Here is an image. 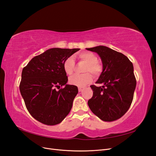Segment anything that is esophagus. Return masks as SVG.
Returning a JSON list of instances; mask_svg holds the SVG:
<instances>
[{
  "label": "esophagus",
  "instance_id": "34e87169",
  "mask_svg": "<svg viewBox=\"0 0 156 156\" xmlns=\"http://www.w3.org/2000/svg\"><path fill=\"white\" fill-rule=\"evenodd\" d=\"M78 90H79V92H81V91L83 90V88H81V87H79Z\"/></svg>",
  "mask_w": 156,
  "mask_h": 156
}]
</instances>
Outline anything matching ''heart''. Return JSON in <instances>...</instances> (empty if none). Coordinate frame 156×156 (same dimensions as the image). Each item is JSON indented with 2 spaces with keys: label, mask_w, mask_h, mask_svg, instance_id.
<instances>
[{
  "label": "heart",
  "mask_w": 156,
  "mask_h": 156,
  "mask_svg": "<svg viewBox=\"0 0 156 156\" xmlns=\"http://www.w3.org/2000/svg\"><path fill=\"white\" fill-rule=\"evenodd\" d=\"M79 58L85 62L87 65L84 66L83 72H87L81 75H74L70 77L69 82L71 84L78 87H84L90 83L92 80V75L88 73H92L94 76H98L102 72V65L98 61L97 56L90 52L80 53L78 55ZM74 60L72 57H68L64 60L63 68L65 72L68 75L73 73L74 68Z\"/></svg>",
  "instance_id": "1"
}]
</instances>
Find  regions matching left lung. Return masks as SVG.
Returning <instances> with one entry per match:
<instances>
[{
  "label": "left lung",
  "instance_id": "obj_1",
  "mask_svg": "<svg viewBox=\"0 0 156 156\" xmlns=\"http://www.w3.org/2000/svg\"><path fill=\"white\" fill-rule=\"evenodd\" d=\"M87 50L100 56L103 70L96 83L91 85L93 96L88 101L92 112L101 120L111 122L120 119L129 109L136 87L133 66L126 56L106 46Z\"/></svg>",
  "mask_w": 156,
  "mask_h": 156
}]
</instances>
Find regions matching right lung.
<instances>
[{
  "instance_id": "right-lung-1",
  "label": "right lung",
  "mask_w": 156,
  "mask_h": 156,
  "mask_svg": "<svg viewBox=\"0 0 156 156\" xmlns=\"http://www.w3.org/2000/svg\"><path fill=\"white\" fill-rule=\"evenodd\" d=\"M79 49H48L32 58L23 69L21 94L30 114L41 123L50 126L60 124L72 109L78 88L67 84L68 79L63 64ZM62 86L64 88L56 89Z\"/></svg>"
}]
</instances>
